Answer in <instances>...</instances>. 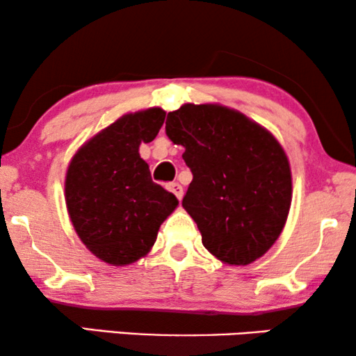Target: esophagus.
Here are the masks:
<instances>
[{
	"label": "esophagus",
	"instance_id": "1",
	"mask_svg": "<svg viewBox=\"0 0 356 356\" xmlns=\"http://www.w3.org/2000/svg\"><path fill=\"white\" fill-rule=\"evenodd\" d=\"M168 191H172L178 199L183 197V186L179 183H170L168 184Z\"/></svg>",
	"mask_w": 356,
	"mask_h": 356
}]
</instances>
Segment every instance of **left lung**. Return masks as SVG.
Here are the masks:
<instances>
[{"label":"left lung","mask_w":356,"mask_h":356,"mask_svg":"<svg viewBox=\"0 0 356 356\" xmlns=\"http://www.w3.org/2000/svg\"><path fill=\"white\" fill-rule=\"evenodd\" d=\"M193 181L183 207L202 245L218 261L246 266L264 256L284 230L291 204V172L274 136L238 110L184 104L165 123Z\"/></svg>","instance_id":"left-lung-1"}]
</instances>
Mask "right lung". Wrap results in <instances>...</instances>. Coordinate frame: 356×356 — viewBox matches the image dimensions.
<instances>
[{
  "instance_id": "obj_1",
  "label": "right lung",
  "mask_w": 356,
  "mask_h": 356,
  "mask_svg": "<svg viewBox=\"0 0 356 356\" xmlns=\"http://www.w3.org/2000/svg\"><path fill=\"white\" fill-rule=\"evenodd\" d=\"M165 121L159 106L128 113L102 129L71 159L65 179L66 207L87 250L106 264L144 257L159 228L178 206L175 194L150 178L140 143H150Z\"/></svg>"
}]
</instances>
